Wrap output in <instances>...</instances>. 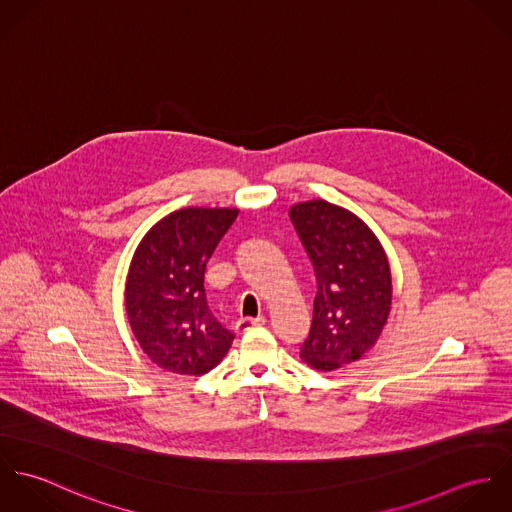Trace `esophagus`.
<instances>
[{
	"mask_svg": "<svg viewBox=\"0 0 512 512\" xmlns=\"http://www.w3.org/2000/svg\"><path fill=\"white\" fill-rule=\"evenodd\" d=\"M266 323V317H256V319H240L236 323V333H246L254 327H262Z\"/></svg>",
	"mask_w": 512,
	"mask_h": 512,
	"instance_id": "34e87169",
	"label": "esophagus"
}]
</instances>
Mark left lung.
<instances>
[{
	"mask_svg": "<svg viewBox=\"0 0 512 512\" xmlns=\"http://www.w3.org/2000/svg\"><path fill=\"white\" fill-rule=\"evenodd\" d=\"M290 219L317 278L313 321L301 347L305 365L333 372L370 351L392 307V274L376 234L351 211L313 199Z\"/></svg>",
	"mask_w": 512,
	"mask_h": 512,
	"instance_id": "8db88e82",
	"label": "left lung"
}]
</instances>
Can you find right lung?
Segmentation results:
<instances>
[{
  "mask_svg": "<svg viewBox=\"0 0 512 512\" xmlns=\"http://www.w3.org/2000/svg\"><path fill=\"white\" fill-rule=\"evenodd\" d=\"M236 209L185 207L155 222L138 244L126 278V313L151 363L201 376L228 353L234 335L213 317L205 268Z\"/></svg>",
  "mask_w": 512,
  "mask_h": 512,
  "instance_id": "right-lung-1",
  "label": "right lung"
}]
</instances>
